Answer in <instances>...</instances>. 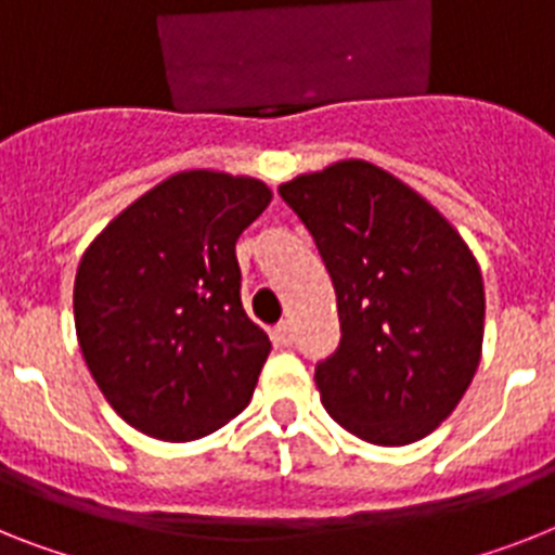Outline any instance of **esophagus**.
I'll return each mask as SVG.
<instances>
[{"instance_id":"esophagus-1","label":"esophagus","mask_w":555,"mask_h":555,"mask_svg":"<svg viewBox=\"0 0 555 555\" xmlns=\"http://www.w3.org/2000/svg\"><path fill=\"white\" fill-rule=\"evenodd\" d=\"M293 338H296V330H293L291 321H279L276 327H273V341H276L279 347H291Z\"/></svg>"}]
</instances>
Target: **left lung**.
Segmentation results:
<instances>
[{
	"label": "left lung",
	"mask_w": 555,
	"mask_h": 555,
	"mask_svg": "<svg viewBox=\"0 0 555 555\" xmlns=\"http://www.w3.org/2000/svg\"><path fill=\"white\" fill-rule=\"evenodd\" d=\"M279 194L327 264L341 344L315 366L349 435L409 446L463 400L482 356V273L443 214L366 160L293 177Z\"/></svg>",
	"instance_id": "1"
}]
</instances>
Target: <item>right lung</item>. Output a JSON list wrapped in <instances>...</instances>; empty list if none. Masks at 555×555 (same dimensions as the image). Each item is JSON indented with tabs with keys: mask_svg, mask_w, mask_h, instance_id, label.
Masks as SVG:
<instances>
[{
	"mask_svg": "<svg viewBox=\"0 0 555 555\" xmlns=\"http://www.w3.org/2000/svg\"><path fill=\"white\" fill-rule=\"evenodd\" d=\"M254 177L191 169L138 197L83 250V361L138 431L189 443L248 406L270 338L242 307L236 240L268 208Z\"/></svg>",
	"mask_w": 555,
	"mask_h": 555,
	"instance_id": "1",
	"label": "right lung"
}]
</instances>
